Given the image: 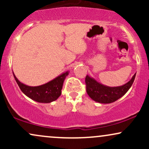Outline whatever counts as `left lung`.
<instances>
[{
    "label": "left lung",
    "mask_w": 149,
    "mask_h": 149,
    "mask_svg": "<svg viewBox=\"0 0 149 149\" xmlns=\"http://www.w3.org/2000/svg\"><path fill=\"white\" fill-rule=\"evenodd\" d=\"M136 73L131 80L123 85L109 87L99 83L95 78L87 75L85 78L86 90L89 97L95 102L102 104H110L116 102L125 95L133 84Z\"/></svg>",
    "instance_id": "1"
}]
</instances>
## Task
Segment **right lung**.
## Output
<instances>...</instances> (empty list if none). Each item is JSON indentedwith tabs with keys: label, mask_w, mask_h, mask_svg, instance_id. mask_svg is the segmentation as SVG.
Here are the masks:
<instances>
[{
	"label": "right lung",
	"mask_w": 149,
	"mask_h": 149,
	"mask_svg": "<svg viewBox=\"0 0 149 149\" xmlns=\"http://www.w3.org/2000/svg\"><path fill=\"white\" fill-rule=\"evenodd\" d=\"M69 73V71L62 73L48 83L39 86H29L24 84L17 78L14 73L13 75L20 90L26 96L39 103H50L57 100L61 95L63 83Z\"/></svg>",
	"instance_id": "1"
}]
</instances>
